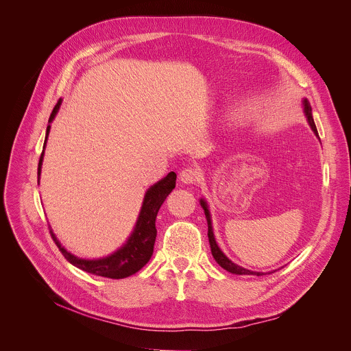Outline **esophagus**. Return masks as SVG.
Segmentation results:
<instances>
[{
    "label": "esophagus",
    "mask_w": 351,
    "mask_h": 351,
    "mask_svg": "<svg viewBox=\"0 0 351 351\" xmlns=\"http://www.w3.org/2000/svg\"><path fill=\"white\" fill-rule=\"evenodd\" d=\"M179 179H180V182H183L186 184L196 183L197 179H199V172L195 168H184V169L180 171Z\"/></svg>",
    "instance_id": "esophagus-1"
}]
</instances>
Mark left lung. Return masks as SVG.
I'll return each mask as SVG.
<instances>
[{
  "label": "left lung",
  "instance_id": "left-lung-1",
  "mask_svg": "<svg viewBox=\"0 0 351 351\" xmlns=\"http://www.w3.org/2000/svg\"><path fill=\"white\" fill-rule=\"evenodd\" d=\"M303 106H305V114H306V117H308V121H309L312 130L315 131V134L317 135V130H316V125H315V121H313V117H312V108H311V106H309V103H308L306 100L303 101ZM200 204H202V207H203V210H204V215H206V219H207V227H208L207 236H208V243H210V248H212V255H213V258L216 260V263H217L221 268H224L226 271H228V272H231V274H239V275H258V276L263 275L261 272H252V271H250V269H245V268H243V267L236 265L234 263H231V261L227 258V256L221 252V250H220L219 245L216 244V240H215V236H213V227H212V220H210V213H208L207 204H206L204 200H200Z\"/></svg>",
  "mask_w": 351,
  "mask_h": 351
}]
</instances>
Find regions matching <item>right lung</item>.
<instances>
[{"instance_id": "obj_1", "label": "right lung", "mask_w": 351, "mask_h": 351, "mask_svg": "<svg viewBox=\"0 0 351 351\" xmlns=\"http://www.w3.org/2000/svg\"><path fill=\"white\" fill-rule=\"evenodd\" d=\"M59 106H60V100L55 106V108L49 117V121L53 120L55 114L59 110ZM49 128H51V125H48V128H46V138H48ZM46 138H45V144H46ZM42 159H43V151L40 154L39 163H38V176L40 173ZM175 184H176V173L171 172L165 178L160 179L158 183L151 186L145 195L141 213H139L135 230L131 234V237L128 239L127 244L124 247H121L119 251H115L114 254L107 256V258H101V260L77 258V256L67 252L60 245V243L55 237L52 230H51V236H52L55 244L58 245L59 251L63 254L64 258L72 265L77 267L79 269H83L93 275H99V276L111 278V279L127 278V276L138 272L149 261L151 255L154 252V244H155V239H156V227H155L156 215L159 212L162 203L165 202L167 196L175 189Z\"/></svg>"}]
</instances>
